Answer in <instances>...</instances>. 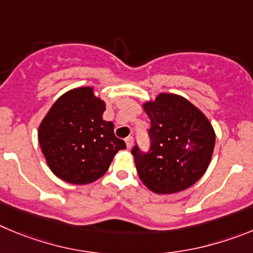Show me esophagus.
Segmentation results:
<instances>
[{"mask_svg": "<svg viewBox=\"0 0 253 253\" xmlns=\"http://www.w3.org/2000/svg\"><path fill=\"white\" fill-rule=\"evenodd\" d=\"M125 141H126L127 149H131V147L133 146V137H132V136H128V137H127Z\"/></svg>", "mask_w": 253, "mask_h": 253, "instance_id": "34e87169", "label": "esophagus"}]
</instances>
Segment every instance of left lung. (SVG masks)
<instances>
[{
	"label": "left lung",
	"instance_id": "8db88e82",
	"mask_svg": "<svg viewBox=\"0 0 253 253\" xmlns=\"http://www.w3.org/2000/svg\"><path fill=\"white\" fill-rule=\"evenodd\" d=\"M149 116L151 146L135 158L138 176L156 194H172L190 188L208 169L215 133L208 118L181 95L160 93L143 103Z\"/></svg>",
	"mask_w": 253,
	"mask_h": 253
}]
</instances>
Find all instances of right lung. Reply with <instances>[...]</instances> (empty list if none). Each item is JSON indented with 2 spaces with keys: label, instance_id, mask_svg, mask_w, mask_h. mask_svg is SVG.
<instances>
[{
  "label": "right lung",
  "instance_id": "1",
  "mask_svg": "<svg viewBox=\"0 0 253 253\" xmlns=\"http://www.w3.org/2000/svg\"><path fill=\"white\" fill-rule=\"evenodd\" d=\"M106 103L93 87L64 93L39 126V143L51 171L70 184H89L106 174L115 155L126 149L104 121Z\"/></svg>",
  "mask_w": 253,
  "mask_h": 253
}]
</instances>
